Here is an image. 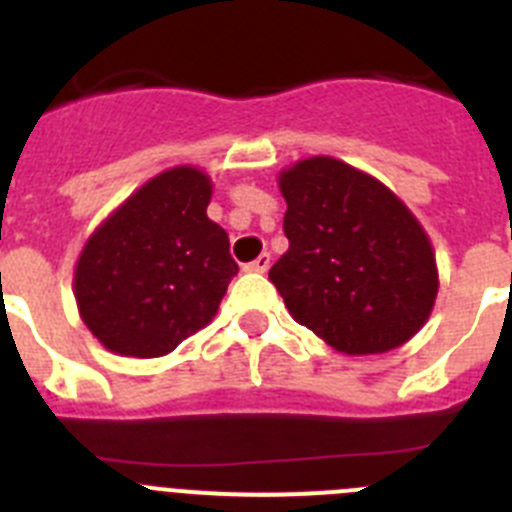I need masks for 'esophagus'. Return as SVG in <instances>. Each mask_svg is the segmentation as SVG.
<instances>
[{"instance_id": "obj_1", "label": "esophagus", "mask_w": 512, "mask_h": 512, "mask_svg": "<svg viewBox=\"0 0 512 512\" xmlns=\"http://www.w3.org/2000/svg\"><path fill=\"white\" fill-rule=\"evenodd\" d=\"M269 266H271V256L269 253H261L259 259L246 264V271H251V274H264V271H269Z\"/></svg>"}]
</instances>
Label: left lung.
Returning <instances> with one entry per match:
<instances>
[{"label":"left lung","instance_id":"obj_1","mask_svg":"<svg viewBox=\"0 0 512 512\" xmlns=\"http://www.w3.org/2000/svg\"><path fill=\"white\" fill-rule=\"evenodd\" d=\"M277 182L289 248L269 279L289 315L346 356L408 343L438 295L436 251L410 207L333 156L302 158Z\"/></svg>","mask_w":512,"mask_h":512}]
</instances>
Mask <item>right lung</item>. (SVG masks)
<instances>
[{"label": "right lung", "instance_id": "1", "mask_svg": "<svg viewBox=\"0 0 512 512\" xmlns=\"http://www.w3.org/2000/svg\"><path fill=\"white\" fill-rule=\"evenodd\" d=\"M210 200L207 171L171 166L89 235L74 266V297L107 351L158 359L212 323L238 264L228 233L207 217Z\"/></svg>", "mask_w": 512, "mask_h": 512}]
</instances>
